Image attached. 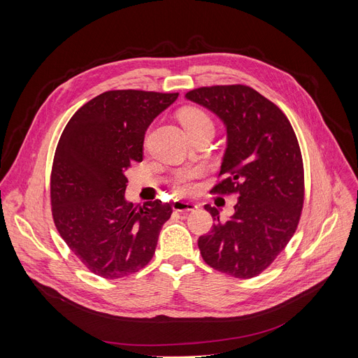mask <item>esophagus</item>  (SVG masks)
<instances>
[{
    "label": "esophagus",
    "instance_id": "1",
    "mask_svg": "<svg viewBox=\"0 0 358 358\" xmlns=\"http://www.w3.org/2000/svg\"><path fill=\"white\" fill-rule=\"evenodd\" d=\"M173 209L176 212H193L197 209V204L189 203V201H182V200H176L173 203Z\"/></svg>",
    "mask_w": 358,
    "mask_h": 358
}]
</instances>
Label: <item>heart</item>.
<instances>
[{"label":"heart","instance_id":"b5f03b06","mask_svg":"<svg viewBox=\"0 0 358 358\" xmlns=\"http://www.w3.org/2000/svg\"><path fill=\"white\" fill-rule=\"evenodd\" d=\"M180 120L187 131H192L196 129H200L203 126H212L213 123L209 117V115L206 111H203L199 107H185L180 111ZM201 169L200 168H190V169H184L181 171L176 180L174 185L176 190L180 194H189L194 189V180L200 176Z\"/></svg>","mask_w":358,"mask_h":358}]
</instances>
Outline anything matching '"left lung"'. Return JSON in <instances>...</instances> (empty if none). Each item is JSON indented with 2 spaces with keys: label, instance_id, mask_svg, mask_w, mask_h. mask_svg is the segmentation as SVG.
<instances>
[{
  "label": "left lung",
  "instance_id": "1",
  "mask_svg": "<svg viewBox=\"0 0 358 358\" xmlns=\"http://www.w3.org/2000/svg\"><path fill=\"white\" fill-rule=\"evenodd\" d=\"M185 99L212 111L227 129L215 193H236L235 213L199 238L212 268L236 278L264 271L293 236L303 208V162L294 130L274 103L247 85L201 87Z\"/></svg>",
  "mask_w": 358,
  "mask_h": 358
}]
</instances>
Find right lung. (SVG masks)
Listing matches in <instances>:
<instances>
[{
  "mask_svg": "<svg viewBox=\"0 0 358 358\" xmlns=\"http://www.w3.org/2000/svg\"><path fill=\"white\" fill-rule=\"evenodd\" d=\"M178 92L106 91L84 104L56 148L52 213L62 239L84 266L104 278L136 273L152 259L173 208L124 197L126 171L143 159L145 131Z\"/></svg>",
  "mask_w": 358,
  "mask_h": 358,
  "instance_id": "1",
  "label": "right lung"
}]
</instances>
